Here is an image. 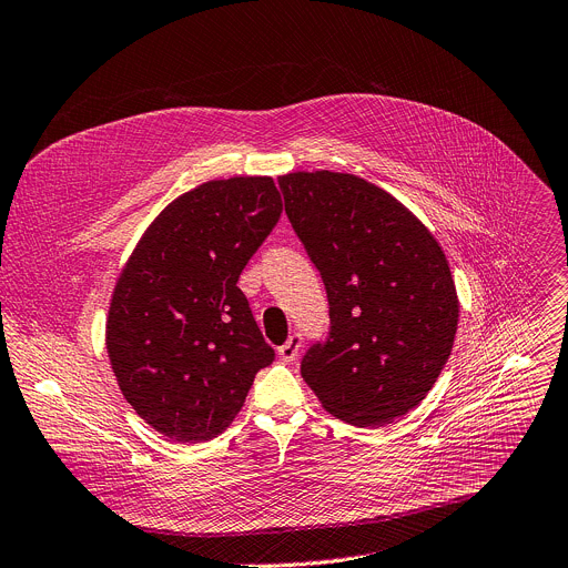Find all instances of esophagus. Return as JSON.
Returning <instances> with one entry per match:
<instances>
[{
    "label": "esophagus",
    "mask_w": 568,
    "mask_h": 568,
    "mask_svg": "<svg viewBox=\"0 0 568 568\" xmlns=\"http://www.w3.org/2000/svg\"><path fill=\"white\" fill-rule=\"evenodd\" d=\"M301 342H303L301 333H292L290 339H287L283 346H278V357L283 359V363H292V359L298 355Z\"/></svg>",
    "instance_id": "34e87169"
}]
</instances>
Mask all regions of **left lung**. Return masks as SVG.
<instances>
[{
	"instance_id": "obj_1",
	"label": "left lung",
	"mask_w": 568,
	"mask_h": 568,
	"mask_svg": "<svg viewBox=\"0 0 568 568\" xmlns=\"http://www.w3.org/2000/svg\"><path fill=\"white\" fill-rule=\"evenodd\" d=\"M278 185L331 305L326 339L301 359L303 381L353 426L403 417L433 389L457 331L442 246L400 201L359 176L294 172Z\"/></svg>"
}]
</instances>
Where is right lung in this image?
<instances>
[{
  "label": "right lung",
  "instance_id": "right-lung-1",
  "mask_svg": "<svg viewBox=\"0 0 568 568\" xmlns=\"http://www.w3.org/2000/svg\"><path fill=\"white\" fill-rule=\"evenodd\" d=\"M281 213L270 176L209 181L153 220L122 270L109 357L124 398L165 437L224 433L274 363L237 278Z\"/></svg>",
  "mask_w": 568,
  "mask_h": 568
}]
</instances>
